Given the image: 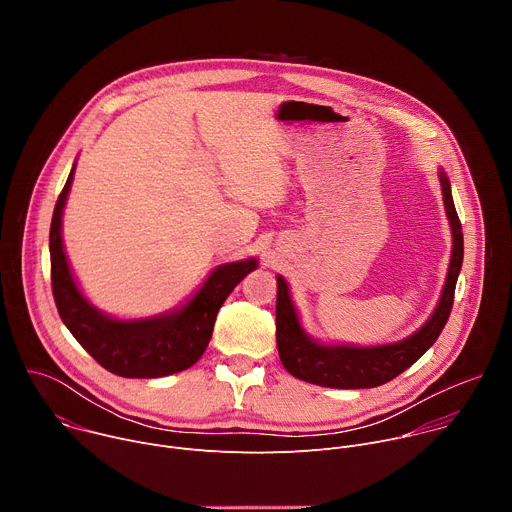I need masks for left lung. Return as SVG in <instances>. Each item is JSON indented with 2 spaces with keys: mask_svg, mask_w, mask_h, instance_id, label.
Returning a JSON list of instances; mask_svg holds the SVG:
<instances>
[{
  "mask_svg": "<svg viewBox=\"0 0 512 512\" xmlns=\"http://www.w3.org/2000/svg\"><path fill=\"white\" fill-rule=\"evenodd\" d=\"M444 206L452 229V257L440 302L427 322L411 336L377 346L324 344L314 340L302 326L287 281L277 275L275 338L281 364L289 375L330 389H371L393 381L419 360L442 334L454 304L456 281L464 259V235L454 206L452 188L446 172L440 168Z\"/></svg>",
  "mask_w": 512,
  "mask_h": 512,
  "instance_id": "obj_1",
  "label": "left lung"
}]
</instances>
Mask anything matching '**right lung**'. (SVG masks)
I'll return each instance as SVG.
<instances>
[{"label":"right lung","mask_w":512,"mask_h":512,"mask_svg":"<svg viewBox=\"0 0 512 512\" xmlns=\"http://www.w3.org/2000/svg\"><path fill=\"white\" fill-rule=\"evenodd\" d=\"M75 168L77 164H72L50 225L52 294L64 326L113 375L125 379H160L190 369L210 342L218 310L237 283L257 269V259L251 257L218 265L196 294L176 310L150 318H113L85 298L64 253L62 214Z\"/></svg>","instance_id":"add662e5"}]
</instances>
